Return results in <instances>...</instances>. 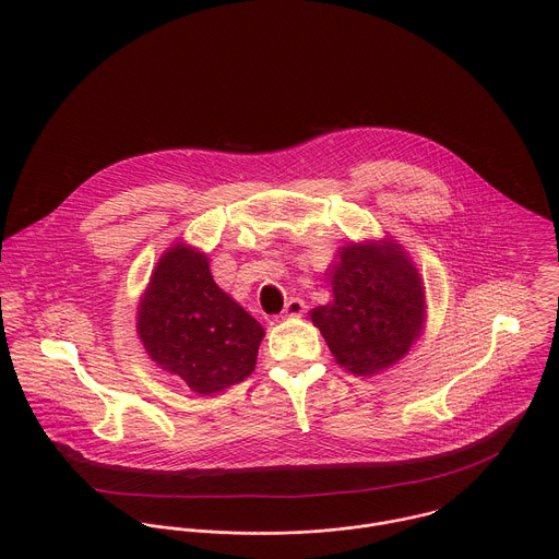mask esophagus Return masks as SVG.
Returning <instances> with one entry per match:
<instances>
[{"instance_id":"34e87169","label":"esophagus","mask_w":559,"mask_h":559,"mask_svg":"<svg viewBox=\"0 0 559 559\" xmlns=\"http://www.w3.org/2000/svg\"><path fill=\"white\" fill-rule=\"evenodd\" d=\"M305 309H307L305 300H300V298H289V300L285 302V309H283V318L302 316V313H305Z\"/></svg>"}]
</instances>
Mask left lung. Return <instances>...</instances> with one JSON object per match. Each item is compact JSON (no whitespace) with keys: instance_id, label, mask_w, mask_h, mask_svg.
Masks as SVG:
<instances>
[{"instance_id":"left-lung-1","label":"left lung","mask_w":559,"mask_h":559,"mask_svg":"<svg viewBox=\"0 0 559 559\" xmlns=\"http://www.w3.org/2000/svg\"><path fill=\"white\" fill-rule=\"evenodd\" d=\"M334 300L311 309L336 362L373 376L401 360L425 328V287L391 238L341 248L330 270Z\"/></svg>"}]
</instances>
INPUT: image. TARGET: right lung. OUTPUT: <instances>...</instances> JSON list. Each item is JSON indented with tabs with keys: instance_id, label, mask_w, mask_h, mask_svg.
Returning <instances> with one entry per match:
<instances>
[{
	"instance_id": "obj_1",
	"label": "right lung",
	"mask_w": 559,
	"mask_h": 559,
	"mask_svg": "<svg viewBox=\"0 0 559 559\" xmlns=\"http://www.w3.org/2000/svg\"><path fill=\"white\" fill-rule=\"evenodd\" d=\"M136 318L147 356L203 395L248 378L265 336L214 283L207 257L186 243L158 259Z\"/></svg>"
}]
</instances>
